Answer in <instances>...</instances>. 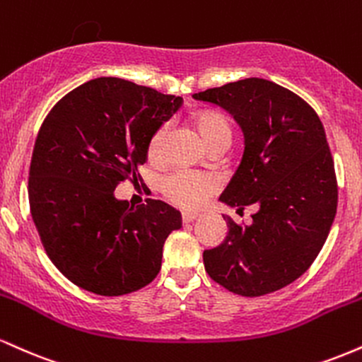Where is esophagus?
Masks as SVG:
<instances>
[{
  "mask_svg": "<svg viewBox=\"0 0 362 362\" xmlns=\"http://www.w3.org/2000/svg\"><path fill=\"white\" fill-rule=\"evenodd\" d=\"M197 213H184L182 214V219H184V223H192L194 219H197Z\"/></svg>",
  "mask_w": 362,
  "mask_h": 362,
  "instance_id": "obj_1",
  "label": "esophagus"
}]
</instances>
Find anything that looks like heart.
Wrapping results in <instances>:
<instances>
[{"label": "heart", "instance_id": "b5f03b06", "mask_svg": "<svg viewBox=\"0 0 362 362\" xmlns=\"http://www.w3.org/2000/svg\"><path fill=\"white\" fill-rule=\"evenodd\" d=\"M190 124L194 131L204 143L206 148L219 143H231L233 126L228 115L214 109H202L190 115ZM167 129L160 127L149 139L148 155L153 160L160 158L163 149ZM214 190V180L209 177L195 175V173H173L163 182V194L173 204L182 207H195L206 201V197Z\"/></svg>", "mask_w": 362, "mask_h": 362}]
</instances>
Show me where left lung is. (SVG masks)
<instances>
[{
    "mask_svg": "<svg viewBox=\"0 0 362 362\" xmlns=\"http://www.w3.org/2000/svg\"><path fill=\"white\" fill-rule=\"evenodd\" d=\"M233 115L245 136L242 163L219 201L250 226L223 214L228 235L204 250L211 279L242 296H264L303 276L337 213V177L325 129L311 107L277 83L247 78L194 93Z\"/></svg>",
    "mask_w": 362,
    "mask_h": 362,
    "instance_id": "1",
    "label": "left lung"
}]
</instances>
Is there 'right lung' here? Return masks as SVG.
<instances>
[{
	"instance_id": "add662e5",
	"label": "right lung",
	"mask_w": 362,
	"mask_h": 362,
	"mask_svg": "<svg viewBox=\"0 0 362 362\" xmlns=\"http://www.w3.org/2000/svg\"><path fill=\"white\" fill-rule=\"evenodd\" d=\"M182 98L120 78H97L61 98L37 134L28 201L52 264L78 288L122 296L161 269L165 240L182 216L163 201L129 207L122 180L143 182L149 139Z\"/></svg>"
}]
</instances>
